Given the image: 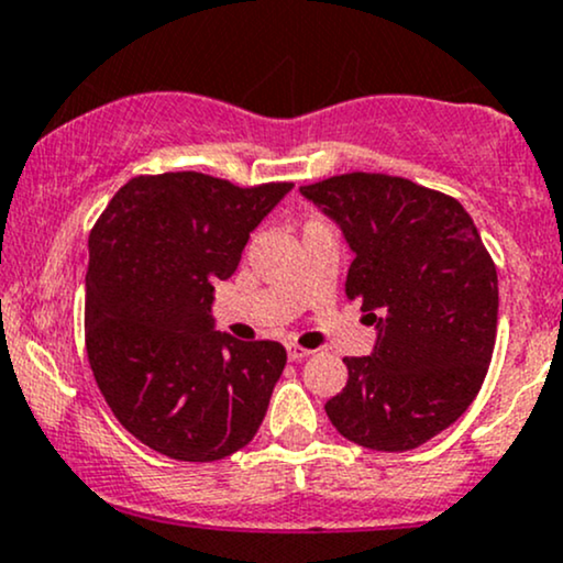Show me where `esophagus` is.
Returning <instances> with one entry per match:
<instances>
[{
  "label": "esophagus",
  "instance_id": "obj_1",
  "mask_svg": "<svg viewBox=\"0 0 563 563\" xmlns=\"http://www.w3.org/2000/svg\"><path fill=\"white\" fill-rule=\"evenodd\" d=\"M309 349H303V346H299V344H288V360L290 363H299V360H303V357H309Z\"/></svg>",
  "mask_w": 563,
  "mask_h": 563
}]
</instances>
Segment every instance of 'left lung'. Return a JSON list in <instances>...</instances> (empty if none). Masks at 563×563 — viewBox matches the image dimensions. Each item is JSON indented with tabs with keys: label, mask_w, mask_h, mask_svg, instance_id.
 Returning a JSON list of instances; mask_svg holds the SVG:
<instances>
[{
	"label": "left lung",
	"mask_w": 563,
	"mask_h": 563,
	"mask_svg": "<svg viewBox=\"0 0 563 563\" xmlns=\"http://www.w3.org/2000/svg\"><path fill=\"white\" fill-rule=\"evenodd\" d=\"M344 232L346 296L363 303L376 346L346 357L325 402L341 437L367 450L421 448L482 389L497 333V273L455 198L389 174L352 172L299 187Z\"/></svg>",
	"instance_id": "8db88e82"
}]
</instances>
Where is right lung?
<instances>
[{"mask_svg":"<svg viewBox=\"0 0 563 563\" xmlns=\"http://www.w3.org/2000/svg\"><path fill=\"white\" fill-rule=\"evenodd\" d=\"M290 187L198 172L134 177L92 228L89 365L119 423L161 455L222 461L260 431L286 349L214 331L211 301Z\"/></svg>","mask_w":563,"mask_h":563,"instance_id":"obj_1","label":"right lung"}]
</instances>
